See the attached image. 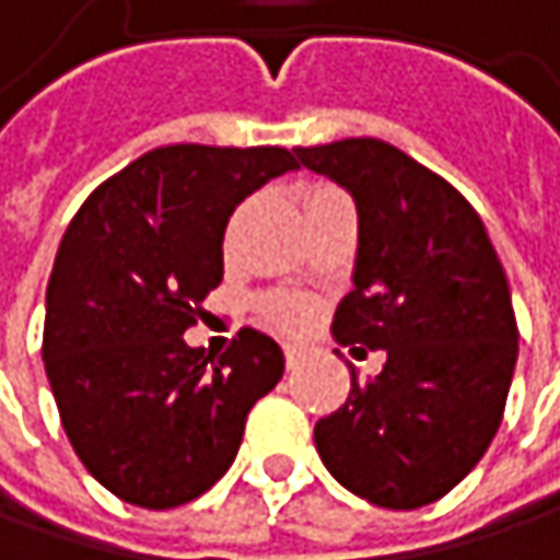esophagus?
<instances>
[{"label": "esophagus", "instance_id": "1", "mask_svg": "<svg viewBox=\"0 0 560 560\" xmlns=\"http://www.w3.org/2000/svg\"><path fill=\"white\" fill-rule=\"evenodd\" d=\"M307 357H311V347H304V343H284V363H288V370L301 366Z\"/></svg>", "mask_w": 560, "mask_h": 560}]
</instances>
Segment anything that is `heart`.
<instances>
[{"instance_id": "heart-1", "label": "heart", "mask_w": 560, "mask_h": 560, "mask_svg": "<svg viewBox=\"0 0 560 560\" xmlns=\"http://www.w3.org/2000/svg\"><path fill=\"white\" fill-rule=\"evenodd\" d=\"M266 317L272 324H279L281 330H298L311 320V304L304 298H291V294H276L266 301Z\"/></svg>"}]
</instances>
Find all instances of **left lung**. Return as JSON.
Listing matches in <instances>:
<instances>
[{"label": "left lung", "instance_id": "1", "mask_svg": "<svg viewBox=\"0 0 560 560\" xmlns=\"http://www.w3.org/2000/svg\"><path fill=\"white\" fill-rule=\"evenodd\" d=\"M357 200L353 291L337 304L343 347L383 350L373 383L314 424L324 467L386 509L447 497L500 431L518 357L503 262L467 197L380 139L294 149ZM366 353V350H363Z\"/></svg>", "mask_w": 560, "mask_h": 560}]
</instances>
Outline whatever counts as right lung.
Masks as SVG:
<instances>
[{
  "mask_svg": "<svg viewBox=\"0 0 560 560\" xmlns=\"http://www.w3.org/2000/svg\"><path fill=\"white\" fill-rule=\"evenodd\" d=\"M279 145H165L103 180L57 249L42 357L80 464L122 503L174 509L233 464L249 408L284 373L243 327L226 353L184 343L223 281L236 203L294 171Z\"/></svg>",
  "mask_w": 560,
  "mask_h": 560,
  "instance_id": "add662e5",
  "label": "right lung"
}]
</instances>
